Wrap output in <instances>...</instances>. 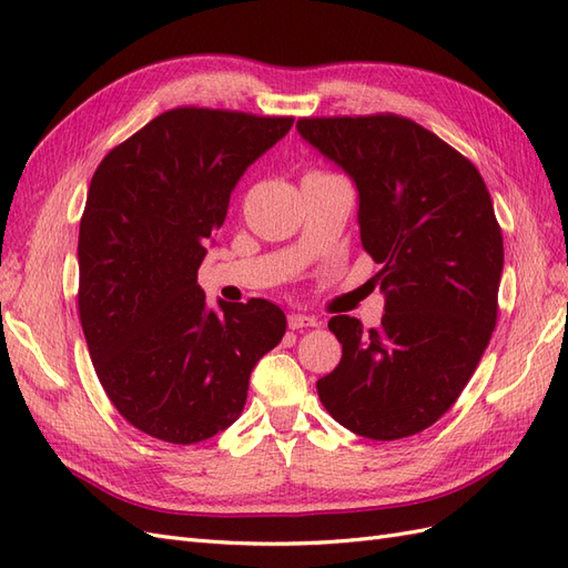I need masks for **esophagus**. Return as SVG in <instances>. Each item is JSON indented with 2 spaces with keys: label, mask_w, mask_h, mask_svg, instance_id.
Returning <instances> with one entry per match:
<instances>
[{
  "label": "esophagus",
  "mask_w": 568,
  "mask_h": 568,
  "mask_svg": "<svg viewBox=\"0 0 568 568\" xmlns=\"http://www.w3.org/2000/svg\"><path fill=\"white\" fill-rule=\"evenodd\" d=\"M307 326H317L315 317H307V315H288V329H307Z\"/></svg>",
  "instance_id": "1"
}]
</instances>
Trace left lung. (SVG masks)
<instances>
[{
	"instance_id": "1",
	"label": "left lung",
	"mask_w": 568,
	"mask_h": 568,
	"mask_svg": "<svg viewBox=\"0 0 568 568\" xmlns=\"http://www.w3.org/2000/svg\"><path fill=\"white\" fill-rule=\"evenodd\" d=\"M296 128L355 182L359 239L386 296L369 332L348 315L329 320L343 355L317 382L320 400L357 436H415L455 405L497 322L505 248L486 182L403 115L301 118Z\"/></svg>"
}]
</instances>
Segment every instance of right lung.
<instances>
[{
	"label": "right lung",
	"mask_w": 568,
	"mask_h": 568,
	"mask_svg": "<svg viewBox=\"0 0 568 568\" xmlns=\"http://www.w3.org/2000/svg\"><path fill=\"white\" fill-rule=\"evenodd\" d=\"M291 125V115L170 109L94 170L78 313L109 400L151 438L192 445L225 432L257 359L286 332L265 298L211 311L196 274L239 178Z\"/></svg>",
	"instance_id": "add662e5"
}]
</instances>
